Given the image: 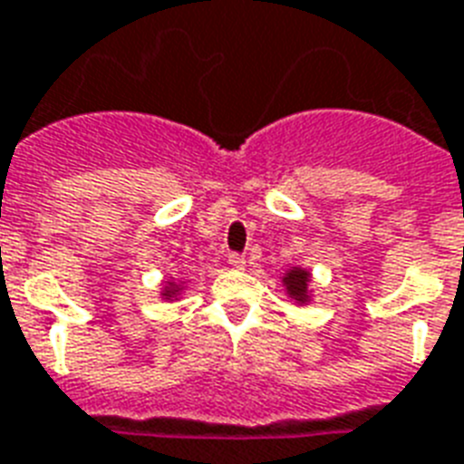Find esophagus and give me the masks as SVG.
Returning a JSON list of instances; mask_svg holds the SVG:
<instances>
[{"instance_id":"34e87169","label":"esophagus","mask_w":464,"mask_h":464,"mask_svg":"<svg viewBox=\"0 0 464 464\" xmlns=\"http://www.w3.org/2000/svg\"><path fill=\"white\" fill-rule=\"evenodd\" d=\"M228 265H231L233 269H243L246 267V257L240 253H231L228 255Z\"/></svg>"}]
</instances>
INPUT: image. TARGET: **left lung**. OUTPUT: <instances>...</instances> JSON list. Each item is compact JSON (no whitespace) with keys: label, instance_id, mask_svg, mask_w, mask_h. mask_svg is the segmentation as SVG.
Instances as JSON below:
<instances>
[{"label":"left lung","instance_id":"1","mask_svg":"<svg viewBox=\"0 0 464 464\" xmlns=\"http://www.w3.org/2000/svg\"><path fill=\"white\" fill-rule=\"evenodd\" d=\"M286 284H289L291 296H296L298 301L305 298V284H308V275L304 269H291L289 276H286Z\"/></svg>","mask_w":464,"mask_h":464}]
</instances>
